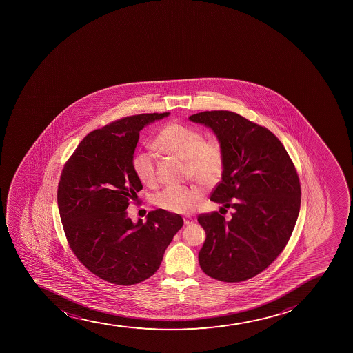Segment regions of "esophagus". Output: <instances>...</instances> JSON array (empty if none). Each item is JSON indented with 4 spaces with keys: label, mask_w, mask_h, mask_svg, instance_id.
<instances>
[{
    "label": "esophagus",
    "mask_w": 353,
    "mask_h": 353,
    "mask_svg": "<svg viewBox=\"0 0 353 353\" xmlns=\"http://www.w3.org/2000/svg\"><path fill=\"white\" fill-rule=\"evenodd\" d=\"M193 223H194V221H193L192 217H184V224H185V225H191V224Z\"/></svg>",
    "instance_id": "1"
}]
</instances>
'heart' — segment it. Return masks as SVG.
I'll list each match as a JSON object with an SVG mask.
<instances>
[{"label": "heart", "instance_id": "1", "mask_svg": "<svg viewBox=\"0 0 353 353\" xmlns=\"http://www.w3.org/2000/svg\"><path fill=\"white\" fill-rule=\"evenodd\" d=\"M157 150L185 160L188 174L205 189L216 185L224 170L223 147L216 137L203 139L198 130L179 123H169L157 133L153 141ZM132 168L137 179L146 185L157 179L155 161L148 153L137 154ZM203 200L198 186H168L154 196V203L169 213L189 214Z\"/></svg>", "mask_w": 353, "mask_h": 353}]
</instances>
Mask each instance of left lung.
I'll return each mask as SVG.
<instances>
[{"label":"left lung","mask_w":353,"mask_h":353,"mask_svg":"<svg viewBox=\"0 0 353 353\" xmlns=\"http://www.w3.org/2000/svg\"><path fill=\"white\" fill-rule=\"evenodd\" d=\"M190 121L213 130L223 147L222 181L210 200L234 208L230 220L200 214L206 231L200 267L222 282H243L263 272L289 241L301 210V183L279 138L227 110L203 112Z\"/></svg>","instance_id":"8db88e82"}]
</instances>
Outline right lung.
<instances>
[{
  "instance_id": "add662e5",
  "label": "right lung",
  "mask_w": 353,
  "mask_h": 353,
  "mask_svg": "<svg viewBox=\"0 0 353 353\" xmlns=\"http://www.w3.org/2000/svg\"><path fill=\"white\" fill-rule=\"evenodd\" d=\"M167 116H130L92 131L61 174L57 205L69 246L90 272L112 284L133 285L154 275L184 223L163 210L133 223L126 212L143 189L132 168L139 132Z\"/></svg>"
}]
</instances>
